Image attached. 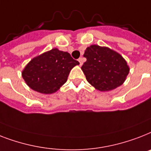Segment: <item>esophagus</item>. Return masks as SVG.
<instances>
[{"label":"esophagus","instance_id":"esophagus-1","mask_svg":"<svg viewBox=\"0 0 151 151\" xmlns=\"http://www.w3.org/2000/svg\"><path fill=\"white\" fill-rule=\"evenodd\" d=\"M78 61H79L80 65H81H81L83 64V63H84V60H83V58H82V57H80V58L78 59Z\"/></svg>","mask_w":151,"mask_h":151}]
</instances>
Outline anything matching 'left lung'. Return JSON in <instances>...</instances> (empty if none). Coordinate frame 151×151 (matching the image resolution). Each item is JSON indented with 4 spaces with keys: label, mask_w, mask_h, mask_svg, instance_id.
Listing matches in <instances>:
<instances>
[{
    "label": "left lung",
    "mask_w": 151,
    "mask_h": 151,
    "mask_svg": "<svg viewBox=\"0 0 151 151\" xmlns=\"http://www.w3.org/2000/svg\"><path fill=\"white\" fill-rule=\"evenodd\" d=\"M84 56L87 61L81 69L87 81L101 91L122 85L129 71L122 56L109 48L92 45L87 48Z\"/></svg>",
    "instance_id": "1"
}]
</instances>
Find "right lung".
I'll return each instance as SVG.
<instances>
[{"instance_id": "obj_1", "label": "right lung", "mask_w": 151, "mask_h": 151, "mask_svg": "<svg viewBox=\"0 0 151 151\" xmlns=\"http://www.w3.org/2000/svg\"><path fill=\"white\" fill-rule=\"evenodd\" d=\"M78 64L69 52L52 49L33 58L24 67L22 78L32 90L52 94L66 83L70 71Z\"/></svg>"}]
</instances>
